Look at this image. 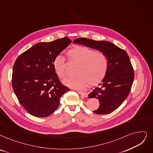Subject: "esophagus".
<instances>
[{
  "mask_svg": "<svg viewBox=\"0 0 153 153\" xmlns=\"http://www.w3.org/2000/svg\"><path fill=\"white\" fill-rule=\"evenodd\" d=\"M77 92H78L79 94H80V95H81V96H82V97H87L88 96V95H87V93L83 92V91H82L77 90Z\"/></svg>",
  "mask_w": 153,
  "mask_h": 153,
  "instance_id": "obj_1",
  "label": "esophagus"
}]
</instances>
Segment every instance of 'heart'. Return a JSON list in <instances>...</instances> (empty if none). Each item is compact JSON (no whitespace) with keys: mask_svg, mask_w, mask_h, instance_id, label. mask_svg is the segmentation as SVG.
<instances>
[{"mask_svg":"<svg viewBox=\"0 0 153 153\" xmlns=\"http://www.w3.org/2000/svg\"><path fill=\"white\" fill-rule=\"evenodd\" d=\"M70 62L78 63L76 73L78 75L66 78L63 83L66 86L75 89H83L88 86H95L101 83L107 75L109 68V60L106 54L96 51L93 49L75 46L67 52ZM53 68L57 76L63 79L66 73L65 59L58 55L53 60Z\"/></svg>","mask_w":153,"mask_h":153,"instance_id":"obj_1","label":"heart"}]
</instances>
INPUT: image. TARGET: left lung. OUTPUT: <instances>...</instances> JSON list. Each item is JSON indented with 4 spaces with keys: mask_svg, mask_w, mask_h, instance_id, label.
Wrapping results in <instances>:
<instances>
[{
    "mask_svg": "<svg viewBox=\"0 0 153 153\" xmlns=\"http://www.w3.org/2000/svg\"><path fill=\"white\" fill-rule=\"evenodd\" d=\"M73 42L106 54L109 60L107 75L88 97L97 98L100 102V106L94 113L103 115L114 111L129 95L134 81V69L127 53L112 42L105 41L81 38L76 39Z\"/></svg>",
    "mask_w": 153,
    "mask_h": 153,
    "instance_id": "left-lung-1",
    "label": "left lung"
}]
</instances>
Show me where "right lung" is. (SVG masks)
I'll list each match as a JSON object with an SVG mask.
<instances>
[{"label":"right lung","instance_id":"1","mask_svg":"<svg viewBox=\"0 0 153 153\" xmlns=\"http://www.w3.org/2000/svg\"><path fill=\"white\" fill-rule=\"evenodd\" d=\"M71 42L67 37L39 42L16 59L13 88L21 105L32 115L45 117L51 115L58 107L61 97L70 90L59 81L53 63Z\"/></svg>","mask_w":153,"mask_h":153}]
</instances>
